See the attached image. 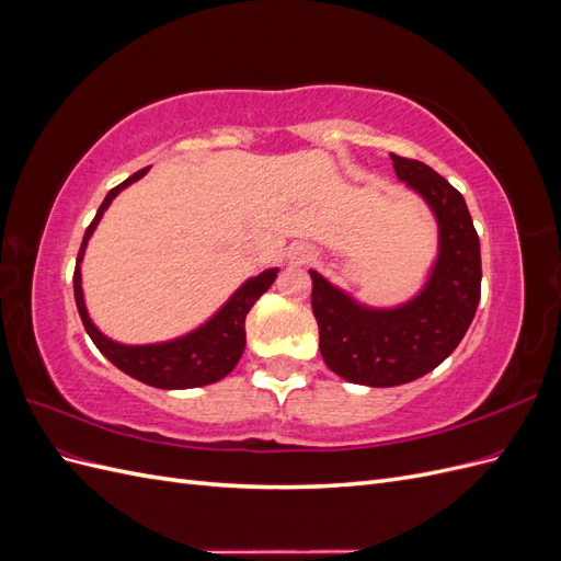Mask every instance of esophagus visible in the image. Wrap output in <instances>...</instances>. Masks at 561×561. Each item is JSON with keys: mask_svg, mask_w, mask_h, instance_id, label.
<instances>
[{"mask_svg": "<svg viewBox=\"0 0 561 561\" xmlns=\"http://www.w3.org/2000/svg\"><path fill=\"white\" fill-rule=\"evenodd\" d=\"M287 260H290L293 264H309L316 260V252L307 245H295L290 248V254H287Z\"/></svg>", "mask_w": 561, "mask_h": 561, "instance_id": "1", "label": "esophagus"}]
</instances>
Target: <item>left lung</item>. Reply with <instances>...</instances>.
I'll use <instances>...</instances> for the list:
<instances>
[{
    "mask_svg": "<svg viewBox=\"0 0 561 561\" xmlns=\"http://www.w3.org/2000/svg\"><path fill=\"white\" fill-rule=\"evenodd\" d=\"M390 161L437 225V254L421 290L396 307H369L309 268L322 360L371 388L410 383L449 358L478 311L482 285L480 239L463 196L426 163L396 154Z\"/></svg>",
    "mask_w": 561,
    "mask_h": 561,
    "instance_id": "left-lung-1",
    "label": "left lung"
}]
</instances>
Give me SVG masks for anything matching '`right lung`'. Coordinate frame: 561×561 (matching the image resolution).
Masks as SVG:
<instances>
[{"mask_svg": "<svg viewBox=\"0 0 561 561\" xmlns=\"http://www.w3.org/2000/svg\"><path fill=\"white\" fill-rule=\"evenodd\" d=\"M147 173H149V165L138 173H133L118 186H114V190L105 196L103 206L98 208L87 233H83V241L77 254V268H75L77 309H79L83 328H87L98 351L103 353L114 367L122 369L124 375L138 379L147 386L165 388V390L208 386L225 379L229 371L239 365L241 355L245 351V316L254 307V301H257L271 285H274L278 276V266L264 268L262 274L241 283L239 290H233V295L206 322H201L198 328L184 332L175 339H165V342H154V344H122L116 342V339L107 336L89 316L87 297H83V285H81V262H83V254H87L91 236L98 229L105 210L112 206V201L122 194L126 186L142 180Z\"/></svg>", "mask_w": 561, "mask_h": 561, "instance_id": "obj_1", "label": "right lung"}]
</instances>
